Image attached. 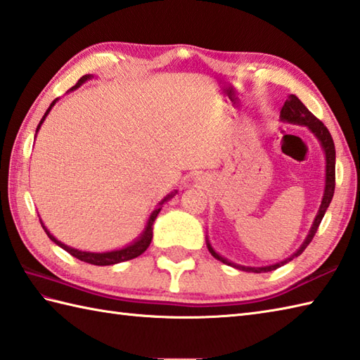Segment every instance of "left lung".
Masks as SVG:
<instances>
[{
	"label": "left lung",
	"instance_id": "1",
	"mask_svg": "<svg viewBox=\"0 0 360 360\" xmlns=\"http://www.w3.org/2000/svg\"><path fill=\"white\" fill-rule=\"evenodd\" d=\"M279 118H281V122H284V123L306 126V128L314 134L315 139L320 142V146H321L323 153H325V160H326L325 192H323L320 209H319V212H316V215L314 218V223H312L311 229H309V232H307L304 242L301 243L300 248L295 251L292 256H288L287 259L281 260V262H278V264L265 265V266H245V265L234 264V262H231V260H228L226 257H223V256L218 255V252L214 250V246L210 245L209 238L206 237V245H207V250L210 251V255H212L215 259L220 260V262L234 266V269H238V270H242V271H252V273L273 271V270L279 269V266L288 264L295 257H298L301 252L307 248V245L312 242L315 232H316V229H319L320 223L323 220V217H325V214H326V209L329 207V204H330V201H333V196H334V188H335V146H334V140H333V137H330V134H329L326 126L323 124L319 118L314 117L311 112H309V109L306 108V105L302 104L295 95H290V96L287 98L284 105H283V110H281V117Z\"/></svg>",
	"mask_w": 360,
	"mask_h": 360
}]
</instances>
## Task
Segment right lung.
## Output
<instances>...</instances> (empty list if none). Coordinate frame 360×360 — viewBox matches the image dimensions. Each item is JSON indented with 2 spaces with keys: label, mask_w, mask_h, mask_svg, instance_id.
<instances>
[{
  "label": "right lung",
  "mask_w": 360,
  "mask_h": 360,
  "mask_svg": "<svg viewBox=\"0 0 360 360\" xmlns=\"http://www.w3.org/2000/svg\"><path fill=\"white\" fill-rule=\"evenodd\" d=\"M91 77H94V75H84V76L81 77V79L76 82V86H73L68 91H73V90H76L77 87H81L84 82L90 81ZM58 101H59V98H56V100H54L51 104H49V108L46 109L45 115L41 117V120H40L37 129H35V136H37L40 126L44 124L46 115L49 114V110H51V109L54 108V104L58 103ZM176 193H178V190H173V192H170L167 196H164V200H160V201L158 202V206L154 207L151 215L148 217V221H146V224H145L143 231L140 232V236H139L137 238H134V240H132L129 245H126V246H123V248H120V250H112V251H104V252H91V251L76 250V248H72V246H68V245H65V243H62L60 240H58V238H56V237L51 234V232H49V231L46 229L44 221H41V218H40V224H41V228L45 229L46 236H48L49 238H51V240H53L56 245L60 246L62 250H65L67 252H70V255H72L73 257L82 260V262L91 264V265H114V264L124 262V260H131V259L137 257V256L142 255V252L146 251V248H148V246H150L151 238H153V224H154V221H156V218H158V215H159V212H160L162 206H164L165 202L170 201Z\"/></svg>",
  "instance_id": "obj_1"
}]
</instances>
